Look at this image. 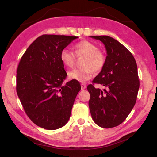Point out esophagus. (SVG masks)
Here are the masks:
<instances>
[{"instance_id":"esophagus-1","label":"esophagus","mask_w":157,"mask_h":157,"mask_svg":"<svg viewBox=\"0 0 157 157\" xmlns=\"http://www.w3.org/2000/svg\"><path fill=\"white\" fill-rule=\"evenodd\" d=\"M85 88H86V84H85L84 83H82L81 84V89L84 90Z\"/></svg>"}]
</instances>
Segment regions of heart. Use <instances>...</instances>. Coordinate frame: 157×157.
I'll return each mask as SVG.
<instances>
[{"mask_svg":"<svg viewBox=\"0 0 157 157\" xmlns=\"http://www.w3.org/2000/svg\"><path fill=\"white\" fill-rule=\"evenodd\" d=\"M74 53L67 48L61 50L59 58L65 67L71 68L77 58H83L82 68L75 69L69 73L71 79L79 82H85L92 78L94 71H100L106 62V57L103 52L98 49V47L88 40L80 41L73 46Z\"/></svg>","mask_w":157,"mask_h":157,"instance_id":"b5f03b06","label":"heart"}]
</instances>
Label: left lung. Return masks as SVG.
<instances>
[{
  "mask_svg": "<svg viewBox=\"0 0 157 157\" xmlns=\"http://www.w3.org/2000/svg\"><path fill=\"white\" fill-rule=\"evenodd\" d=\"M101 41L107 50L103 68L89 84V108L92 119L99 126L110 128L124 121L136 102L140 80L136 60L131 52L109 36H90ZM99 83L107 88L93 86Z\"/></svg>",
  "mask_w": 157,
  "mask_h": 157,
  "instance_id": "left-lung-1",
  "label": "left lung"
}]
</instances>
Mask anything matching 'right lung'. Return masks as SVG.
Instances as JSON below:
<instances>
[{
    "label": "right lung",
    "mask_w": 157,
    "mask_h": 157,
    "mask_svg": "<svg viewBox=\"0 0 157 157\" xmlns=\"http://www.w3.org/2000/svg\"><path fill=\"white\" fill-rule=\"evenodd\" d=\"M78 36L43 35L28 47L19 63L16 92L31 121L46 130L66 124L81 89L77 80L63 84L67 77L59 54Z\"/></svg>",
    "instance_id": "obj_1"
}]
</instances>
